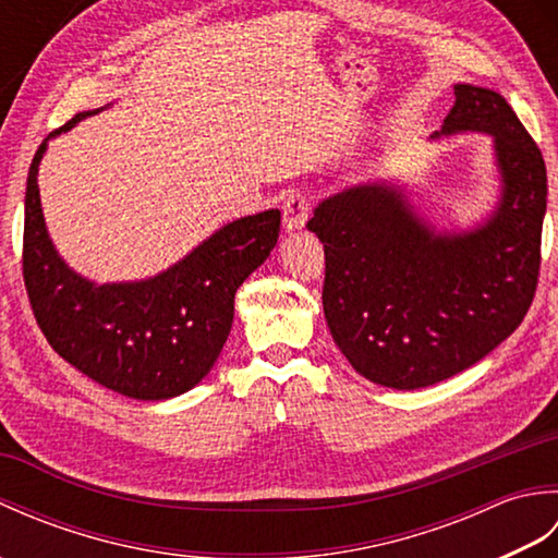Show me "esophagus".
<instances>
[{
    "mask_svg": "<svg viewBox=\"0 0 558 558\" xmlns=\"http://www.w3.org/2000/svg\"><path fill=\"white\" fill-rule=\"evenodd\" d=\"M310 196L302 192H292L286 204H282V228L286 232H298L304 228L306 218H310Z\"/></svg>",
    "mask_w": 558,
    "mask_h": 558,
    "instance_id": "esophagus-1",
    "label": "esophagus"
}]
</instances>
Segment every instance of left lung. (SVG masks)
Masks as SVG:
<instances>
[{
  "mask_svg": "<svg viewBox=\"0 0 558 558\" xmlns=\"http://www.w3.org/2000/svg\"><path fill=\"white\" fill-rule=\"evenodd\" d=\"M432 138L487 134L499 198L487 218L438 232L393 182L342 189L306 228L324 242V314L352 369L414 390L465 372L523 322L539 276L547 168L499 93L458 83Z\"/></svg>",
  "mask_w": 558,
  "mask_h": 558,
  "instance_id": "left-lung-1",
  "label": "left lung"
}]
</instances>
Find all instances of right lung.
Returning a JSON list of instances; mask_svg holds the SVG:
<instances>
[{
	"label": "right lung",
	"instance_id": "add662e5",
	"mask_svg": "<svg viewBox=\"0 0 558 558\" xmlns=\"http://www.w3.org/2000/svg\"><path fill=\"white\" fill-rule=\"evenodd\" d=\"M100 110L78 112L47 136L28 170L23 280L35 322L59 357L134 400H168L206 378L230 336L234 292L278 244L280 210L236 218L184 258L144 280L83 278L47 232L38 170L47 141Z\"/></svg>",
	"mask_w": 558,
	"mask_h": 558
}]
</instances>
